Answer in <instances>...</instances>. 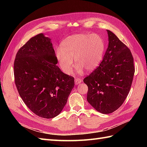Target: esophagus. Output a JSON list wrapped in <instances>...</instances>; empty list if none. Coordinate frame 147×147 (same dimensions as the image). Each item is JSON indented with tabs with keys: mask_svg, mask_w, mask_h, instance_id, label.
<instances>
[{
	"mask_svg": "<svg viewBox=\"0 0 147 147\" xmlns=\"http://www.w3.org/2000/svg\"><path fill=\"white\" fill-rule=\"evenodd\" d=\"M74 83H75V85H78V84L82 83V80L78 78H76L74 79Z\"/></svg>",
	"mask_w": 147,
	"mask_h": 147,
	"instance_id": "1",
	"label": "esophagus"
}]
</instances>
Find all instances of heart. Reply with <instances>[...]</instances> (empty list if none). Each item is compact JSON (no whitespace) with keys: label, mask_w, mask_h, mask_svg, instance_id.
Returning a JSON list of instances; mask_svg holds the SVG:
<instances>
[{"label":"heart","mask_w":147,"mask_h":147,"mask_svg":"<svg viewBox=\"0 0 147 147\" xmlns=\"http://www.w3.org/2000/svg\"><path fill=\"white\" fill-rule=\"evenodd\" d=\"M105 51L104 40L96 34H78L67 37L55 51V57L63 73L71 74L77 65V73L92 71L100 63Z\"/></svg>","instance_id":"b5f03b06"}]
</instances>
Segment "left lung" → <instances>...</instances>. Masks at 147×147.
Instances as JSON below:
<instances>
[{
    "label": "left lung",
    "instance_id": "obj_1",
    "mask_svg": "<svg viewBox=\"0 0 147 147\" xmlns=\"http://www.w3.org/2000/svg\"><path fill=\"white\" fill-rule=\"evenodd\" d=\"M109 45L98 67L83 80L88 86L87 101L96 111L107 114L125 100L135 74L130 50L117 36L107 30Z\"/></svg>",
    "mask_w": 147,
    "mask_h": 147
}]
</instances>
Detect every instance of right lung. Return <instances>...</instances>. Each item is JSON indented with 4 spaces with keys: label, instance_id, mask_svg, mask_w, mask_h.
Returning <instances> with one entry per match:
<instances>
[{
    "label": "right lung",
    "instance_id": "add662e5",
    "mask_svg": "<svg viewBox=\"0 0 147 147\" xmlns=\"http://www.w3.org/2000/svg\"><path fill=\"white\" fill-rule=\"evenodd\" d=\"M51 39L40 33L19 50L14 80L24 104L38 116L51 119L61 113L74 85V78L57 65Z\"/></svg>",
    "mask_w": 147,
    "mask_h": 147
}]
</instances>
